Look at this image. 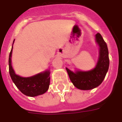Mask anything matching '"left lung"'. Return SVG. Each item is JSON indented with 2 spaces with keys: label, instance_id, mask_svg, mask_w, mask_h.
Masks as SVG:
<instances>
[{
  "label": "left lung",
  "instance_id": "8db88e82",
  "mask_svg": "<svg viewBox=\"0 0 122 122\" xmlns=\"http://www.w3.org/2000/svg\"><path fill=\"white\" fill-rule=\"evenodd\" d=\"M96 42L100 48L99 57L96 66L89 71L73 72L66 68L70 80L78 89L89 90L99 86L103 81L109 66V57L107 43L100 33L96 36Z\"/></svg>",
  "mask_w": 122,
  "mask_h": 122
}]
</instances>
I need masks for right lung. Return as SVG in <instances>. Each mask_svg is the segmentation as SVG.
Here are the masks:
<instances>
[{
	"mask_svg": "<svg viewBox=\"0 0 122 122\" xmlns=\"http://www.w3.org/2000/svg\"><path fill=\"white\" fill-rule=\"evenodd\" d=\"M13 47V46H12ZM12 48L9 55V72L12 81L25 95L29 97H35L42 95L47 92L50 82V72L49 71L43 73L38 74L35 76L28 78H23L15 74L11 64Z\"/></svg>",
	"mask_w": 122,
	"mask_h": 122,
	"instance_id": "right-lung-1",
	"label": "right lung"
}]
</instances>
